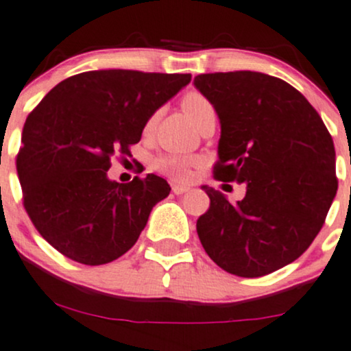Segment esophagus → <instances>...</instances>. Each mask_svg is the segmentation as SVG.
I'll return each mask as SVG.
<instances>
[{"mask_svg":"<svg viewBox=\"0 0 351 351\" xmlns=\"http://www.w3.org/2000/svg\"><path fill=\"white\" fill-rule=\"evenodd\" d=\"M189 189L191 187H187V186H172V192H174L176 195H182V194H186Z\"/></svg>","mask_w":351,"mask_h":351,"instance_id":"1","label":"esophagus"}]
</instances>
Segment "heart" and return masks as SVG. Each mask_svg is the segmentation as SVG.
Masks as SVG:
<instances>
[{
  "instance_id": "b5f03b06",
  "label": "heart",
  "mask_w": 351,
  "mask_h": 351,
  "mask_svg": "<svg viewBox=\"0 0 351 351\" xmlns=\"http://www.w3.org/2000/svg\"><path fill=\"white\" fill-rule=\"evenodd\" d=\"M180 108L186 112V116L191 119V123L199 125L210 114H215L214 106L208 101V97L204 96L199 90H189L187 94H184V97L180 99ZM157 119V114L151 116L147 119V123L144 125V132H151L154 128ZM197 159L192 156H182V154H164L159 156L154 160V169L159 171L160 174L171 177L172 180L177 182H184L187 180L192 174V169L195 167Z\"/></svg>"
}]
</instances>
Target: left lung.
I'll list each match as a JSON object with an SVG mask.
<instances>
[{
    "instance_id": "8db88e82",
    "label": "left lung",
    "mask_w": 351,
    "mask_h": 351,
    "mask_svg": "<svg viewBox=\"0 0 351 351\" xmlns=\"http://www.w3.org/2000/svg\"><path fill=\"white\" fill-rule=\"evenodd\" d=\"M195 88L220 119L214 177L245 182L237 204L212 187L197 219L208 257L239 277L289 265L324 227L338 189L332 136L315 108L289 82L254 73L199 74Z\"/></svg>"
}]
</instances>
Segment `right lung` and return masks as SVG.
I'll use <instances>...</instances> for the list:
<instances>
[{"mask_svg":"<svg viewBox=\"0 0 351 351\" xmlns=\"http://www.w3.org/2000/svg\"><path fill=\"white\" fill-rule=\"evenodd\" d=\"M191 74L88 71L54 86L27 116L16 157L31 222L58 252L84 265L124 255L171 187L147 174L108 179L114 154L129 156L149 117Z\"/></svg>","mask_w":351,"mask_h":351,"instance_id":"right-lung-1","label":"right lung"}]
</instances>
